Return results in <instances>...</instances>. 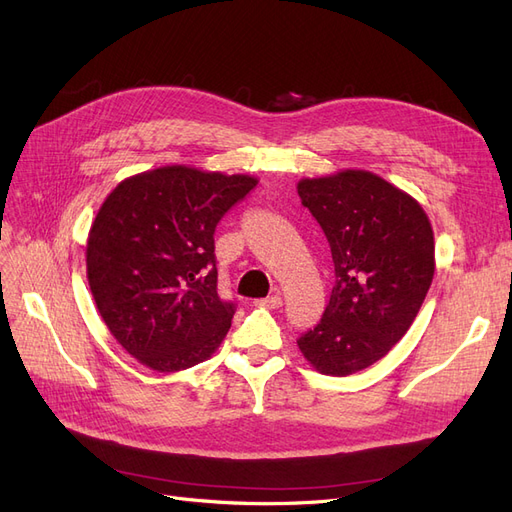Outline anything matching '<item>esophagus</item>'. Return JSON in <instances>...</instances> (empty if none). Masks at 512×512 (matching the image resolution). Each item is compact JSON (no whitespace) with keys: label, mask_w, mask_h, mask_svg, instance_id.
<instances>
[{"label":"esophagus","mask_w":512,"mask_h":512,"mask_svg":"<svg viewBox=\"0 0 512 512\" xmlns=\"http://www.w3.org/2000/svg\"><path fill=\"white\" fill-rule=\"evenodd\" d=\"M281 303H284L281 294H271L267 298H260V301H256L258 307H267V309H277V307H281Z\"/></svg>","instance_id":"34e87169"}]
</instances>
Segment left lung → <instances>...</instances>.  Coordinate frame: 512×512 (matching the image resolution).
Segmentation results:
<instances>
[{"mask_svg":"<svg viewBox=\"0 0 512 512\" xmlns=\"http://www.w3.org/2000/svg\"><path fill=\"white\" fill-rule=\"evenodd\" d=\"M296 190L334 262L324 317L296 343L317 373L354 375L415 322L436 267L432 224L417 199L373 171L303 178Z\"/></svg>","mask_w":512,"mask_h":512,"instance_id":"left-lung-1","label":"left lung"}]
</instances>
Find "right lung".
I'll list each match as a JSON object with an SVG mask.
<instances>
[{
    "label": "right lung",
    "mask_w": 512,
    "mask_h": 512,
    "mask_svg": "<svg viewBox=\"0 0 512 512\" xmlns=\"http://www.w3.org/2000/svg\"><path fill=\"white\" fill-rule=\"evenodd\" d=\"M258 184L192 165L122 180L91 224L86 279L112 337L156 373L211 358L235 307L218 296L214 231Z\"/></svg>",
    "instance_id": "obj_1"
}]
</instances>
